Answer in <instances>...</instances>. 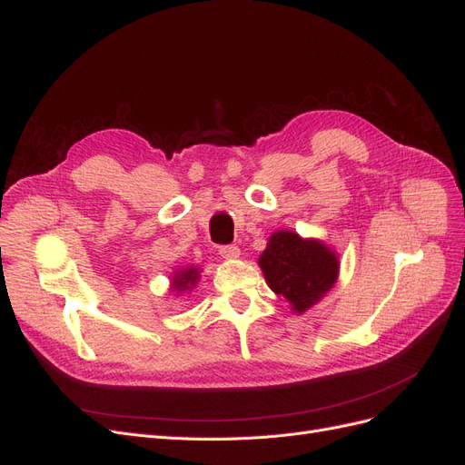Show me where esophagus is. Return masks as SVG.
Wrapping results in <instances>:
<instances>
[{"instance_id": "34e87169", "label": "esophagus", "mask_w": 465, "mask_h": 465, "mask_svg": "<svg viewBox=\"0 0 465 465\" xmlns=\"http://www.w3.org/2000/svg\"><path fill=\"white\" fill-rule=\"evenodd\" d=\"M219 254L224 258V260H236L241 258V248L231 244V246H221L219 248Z\"/></svg>"}]
</instances>
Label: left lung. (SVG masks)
Instances as JSON below:
<instances>
[{
  "mask_svg": "<svg viewBox=\"0 0 465 465\" xmlns=\"http://www.w3.org/2000/svg\"><path fill=\"white\" fill-rule=\"evenodd\" d=\"M265 283L301 316L330 292L340 277V256L318 238L275 231L258 260Z\"/></svg>",
  "mask_w": 465,
  "mask_h": 465,
  "instance_id": "obj_1",
  "label": "left lung"
}]
</instances>
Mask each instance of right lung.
<instances>
[{
	"instance_id": "obj_1",
	"label": "right lung",
	"mask_w": 465,
	"mask_h": 465,
	"mask_svg": "<svg viewBox=\"0 0 465 465\" xmlns=\"http://www.w3.org/2000/svg\"><path fill=\"white\" fill-rule=\"evenodd\" d=\"M202 273V267L198 265H184V267H178V270L173 272L171 275V292H174L176 297L180 294H190L195 287L200 283V275Z\"/></svg>"
}]
</instances>
